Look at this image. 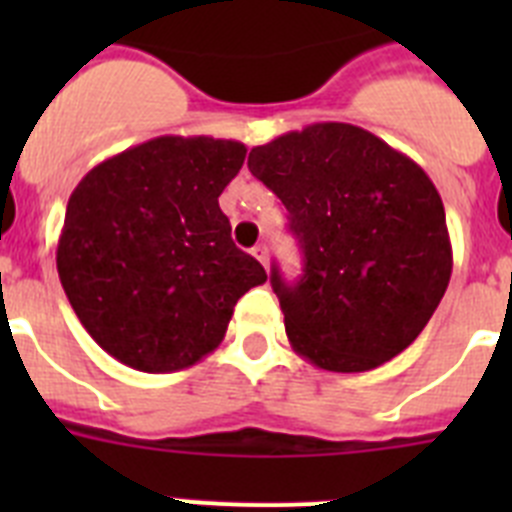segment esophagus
I'll list each match as a JSON object with an SVG mask.
<instances>
[{"label": "esophagus", "instance_id": "1", "mask_svg": "<svg viewBox=\"0 0 512 512\" xmlns=\"http://www.w3.org/2000/svg\"><path fill=\"white\" fill-rule=\"evenodd\" d=\"M253 256H256V259L261 261V264H264V269H269V251H266V246L264 243H259V246H253Z\"/></svg>", "mask_w": 512, "mask_h": 512}]
</instances>
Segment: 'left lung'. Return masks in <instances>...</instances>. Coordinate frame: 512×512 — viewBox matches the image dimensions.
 Returning a JSON list of instances; mask_svg holds the SVG:
<instances>
[{"instance_id":"obj_1","label":"left lung","mask_w":512,"mask_h":512,"mask_svg":"<svg viewBox=\"0 0 512 512\" xmlns=\"http://www.w3.org/2000/svg\"><path fill=\"white\" fill-rule=\"evenodd\" d=\"M277 194L305 274L271 287L297 354L328 372H369L420 336L449 287L451 241L438 189L413 158L348 122H315L251 148Z\"/></svg>"}]
</instances>
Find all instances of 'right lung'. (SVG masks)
Instances as JSON below:
<instances>
[{
  "label": "right lung",
  "instance_id": "obj_1",
  "mask_svg": "<svg viewBox=\"0 0 512 512\" xmlns=\"http://www.w3.org/2000/svg\"><path fill=\"white\" fill-rule=\"evenodd\" d=\"M243 161L238 140L161 135L97 164L71 192L58 277L120 364L148 374L197 364L225 338L235 302L266 282L217 205Z\"/></svg>",
  "mask_w": 512,
  "mask_h": 512
}]
</instances>
